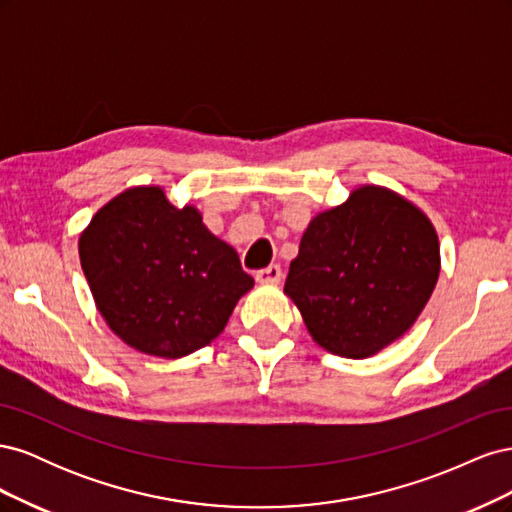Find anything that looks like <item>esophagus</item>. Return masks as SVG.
Instances as JSON below:
<instances>
[{"label": "esophagus", "mask_w": 512, "mask_h": 512, "mask_svg": "<svg viewBox=\"0 0 512 512\" xmlns=\"http://www.w3.org/2000/svg\"><path fill=\"white\" fill-rule=\"evenodd\" d=\"M282 277H284L282 267L280 265H271V267L260 269L256 273V282H260V284H277V282H282Z\"/></svg>", "instance_id": "1"}]
</instances>
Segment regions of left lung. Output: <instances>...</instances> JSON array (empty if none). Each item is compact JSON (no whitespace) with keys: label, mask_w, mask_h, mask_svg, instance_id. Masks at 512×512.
I'll return each instance as SVG.
<instances>
[{"label":"left lung","mask_w":512,"mask_h":512,"mask_svg":"<svg viewBox=\"0 0 512 512\" xmlns=\"http://www.w3.org/2000/svg\"><path fill=\"white\" fill-rule=\"evenodd\" d=\"M438 273L427 215L391 190L363 185L309 222L284 292L318 346L367 359L412 327Z\"/></svg>","instance_id":"left-lung-1"}]
</instances>
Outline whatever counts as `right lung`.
Here are the masks:
<instances>
[{
    "label": "right lung",
    "instance_id": "right-lung-1",
    "mask_svg": "<svg viewBox=\"0 0 512 512\" xmlns=\"http://www.w3.org/2000/svg\"><path fill=\"white\" fill-rule=\"evenodd\" d=\"M81 267L106 324L128 346L179 359L218 337L254 286L237 252L177 209L162 188H130L79 239Z\"/></svg>",
    "mask_w": 512,
    "mask_h": 512
}]
</instances>
